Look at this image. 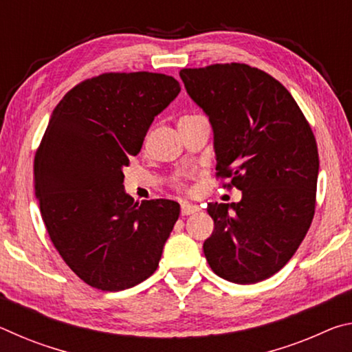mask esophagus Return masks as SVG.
Here are the masks:
<instances>
[{
  "instance_id": "1",
  "label": "esophagus",
  "mask_w": 352,
  "mask_h": 352,
  "mask_svg": "<svg viewBox=\"0 0 352 352\" xmlns=\"http://www.w3.org/2000/svg\"><path fill=\"white\" fill-rule=\"evenodd\" d=\"M199 211H200V208L197 205L186 204V201H183V204H182V214H183V216H190V214L199 212Z\"/></svg>"
}]
</instances>
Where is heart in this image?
Segmentation results:
<instances>
[{
	"label": "heart",
	"mask_w": 352,
	"mask_h": 352,
	"mask_svg": "<svg viewBox=\"0 0 352 352\" xmlns=\"http://www.w3.org/2000/svg\"><path fill=\"white\" fill-rule=\"evenodd\" d=\"M175 184H177V186H178V188H182V186H183V184H182V182H177Z\"/></svg>",
	"instance_id": "b5f03b06"
}]
</instances>
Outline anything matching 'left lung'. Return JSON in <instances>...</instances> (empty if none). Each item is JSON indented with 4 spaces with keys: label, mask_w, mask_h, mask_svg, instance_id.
I'll list each match as a JSON object with an SVG mask.
<instances>
[{
    "label": "left lung",
    "mask_w": 352,
    "mask_h": 352,
    "mask_svg": "<svg viewBox=\"0 0 352 352\" xmlns=\"http://www.w3.org/2000/svg\"><path fill=\"white\" fill-rule=\"evenodd\" d=\"M214 132L217 177L242 190L239 204H210L204 243L212 272L254 284L287 264L315 212L317 141L300 107L275 77L245 63L180 71Z\"/></svg>",
    "instance_id": "obj_1"
}]
</instances>
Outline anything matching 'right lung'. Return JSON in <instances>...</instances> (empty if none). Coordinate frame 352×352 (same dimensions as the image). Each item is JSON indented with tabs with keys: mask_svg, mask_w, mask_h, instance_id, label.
<instances>
[{
	"mask_svg": "<svg viewBox=\"0 0 352 352\" xmlns=\"http://www.w3.org/2000/svg\"><path fill=\"white\" fill-rule=\"evenodd\" d=\"M180 90L172 76L105 73L71 88L52 111L34 160L35 197L57 252L91 287L130 289L157 270L180 205L135 201L122 169Z\"/></svg>",
	"mask_w": 352,
	"mask_h": 352,
	"instance_id": "add662e5",
	"label": "right lung"
}]
</instances>
